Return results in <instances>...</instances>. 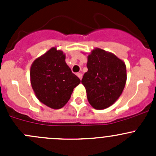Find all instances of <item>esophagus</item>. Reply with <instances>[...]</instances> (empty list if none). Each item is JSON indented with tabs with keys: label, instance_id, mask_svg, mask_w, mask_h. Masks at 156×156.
<instances>
[{
	"label": "esophagus",
	"instance_id": "1",
	"mask_svg": "<svg viewBox=\"0 0 156 156\" xmlns=\"http://www.w3.org/2000/svg\"><path fill=\"white\" fill-rule=\"evenodd\" d=\"M77 76H78V78H79L81 80L82 79V74H81V73H78V74H77Z\"/></svg>",
	"mask_w": 156,
	"mask_h": 156
}]
</instances>
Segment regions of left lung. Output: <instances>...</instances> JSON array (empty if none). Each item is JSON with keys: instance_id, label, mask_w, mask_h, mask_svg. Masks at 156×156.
Instances as JSON below:
<instances>
[{"instance_id": "1", "label": "left lung", "mask_w": 156, "mask_h": 156, "mask_svg": "<svg viewBox=\"0 0 156 156\" xmlns=\"http://www.w3.org/2000/svg\"><path fill=\"white\" fill-rule=\"evenodd\" d=\"M87 72L81 83L90 104L104 109L113 104L122 94L127 80L126 66L115 55L95 48L87 56Z\"/></svg>"}]
</instances>
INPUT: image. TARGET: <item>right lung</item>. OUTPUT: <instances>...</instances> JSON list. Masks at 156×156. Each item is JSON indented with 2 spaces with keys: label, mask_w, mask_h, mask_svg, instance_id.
I'll use <instances>...</instances> for the list:
<instances>
[{
  "label": "right lung",
  "mask_w": 156,
  "mask_h": 156,
  "mask_svg": "<svg viewBox=\"0 0 156 156\" xmlns=\"http://www.w3.org/2000/svg\"><path fill=\"white\" fill-rule=\"evenodd\" d=\"M66 55L52 48L37 58L30 69L33 90L39 101L48 107H63L70 99L73 89L81 80L66 63Z\"/></svg>",
  "instance_id": "1"
}]
</instances>
